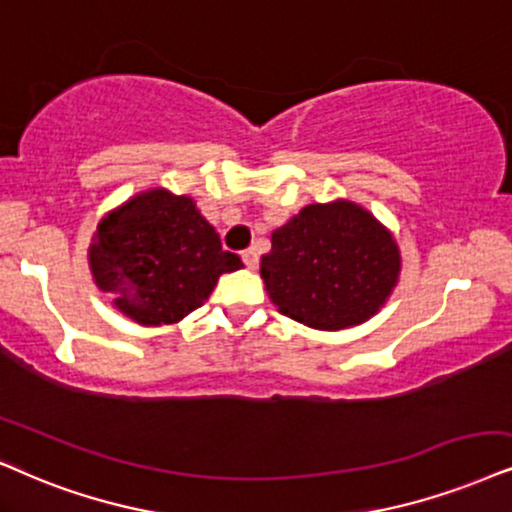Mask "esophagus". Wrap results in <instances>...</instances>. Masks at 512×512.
<instances>
[{
	"instance_id": "34e87169",
	"label": "esophagus",
	"mask_w": 512,
	"mask_h": 512,
	"mask_svg": "<svg viewBox=\"0 0 512 512\" xmlns=\"http://www.w3.org/2000/svg\"><path fill=\"white\" fill-rule=\"evenodd\" d=\"M243 262L248 269H257V264H260V255H257V250L255 248L243 250Z\"/></svg>"
}]
</instances>
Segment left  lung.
<instances>
[{"label":"left lung","instance_id":"8db88e82","mask_svg":"<svg viewBox=\"0 0 512 512\" xmlns=\"http://www.w3.org/2000/svg\"><path fill=\"white\" fill-rule=\"evenodd\" d=\"M399 248L354 203L307 205L271 234L262 278L271 302L319 331L357 326L383 307L399 276Z\"/></svg>","mask_w":512,"mask_h":512}]
</instances>
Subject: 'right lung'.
Segmentation results:
<instances>
[{
    "label": "right lung",
    "mask_w": 512,
    "mask_h": 512,
    "mask_svg": "<svg viewBox=\"0 0 512 512\" xmlns=\"http://www.w3.org/2000/svg\"><path fill=\"white\" fill-rule=\"evenodd\" d=\"M89 264L96 286L141 326L177 323L208 300L217 278L243 267L186 196L146 191L96 229Z\"/></svg>",
    "instance_id": "obj_1"
}]
</instances>
